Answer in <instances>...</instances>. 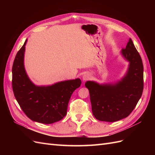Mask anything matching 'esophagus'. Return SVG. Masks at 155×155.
Here are the masks:
<instances>
[{
    "label": "esophagus",
    "mask_w": 155,
    "mask_h": 155,
    "mask_svg": "<svg viewBox=\"0 0 155 155\" xmlns=\"http://www.w3.org/2000/svg\"><path fill=\"white\" fill-rule=\"evenodd\" d=\"M91 76L89 74H88V73H87V74H84L83 75V81H87V80H88L89 79L91 78Z\"/></svg>",
    "instance_id": "1"
}]
</instances>
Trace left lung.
<instances>
[{
	"mask_svg": "<svg viewBox=\"0 0 155 155\" xmlns=\"http://www.w3.org/2000/svg\"><path fill=\"white\" fill-rule=\"evenodd\" d=\"M121 54L130 62L128 72L121 81L114 85H100L94 81L85 83L90 93L93 115L100 121L113 122L127 117L142 94V60L131 39Z\"/></svg>",
	"mask_w": 155,
	"mask_h": 155,
	"instance_id": "1",
	"label": "left lung"
}]
</instances>
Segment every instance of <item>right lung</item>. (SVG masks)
<instances>
[{"instance_id":"add662e5","label":"right lung","mask_w":155,"mask_h":155,"mask_svg":"<svg viewBox=\"0 0 155 155\" xmlns=\"http://www.w3.org/2000/svg\"><path fill=\"white\" fill-rule=\"evenodd\" d=\"M27 39L18 51L12 67V88L22 111L37 122L50 124L67 114L73 92L81 86L80 79L64 81L48 87H37L28 78L24 67Z\"/></svg>"}]
</instances>
